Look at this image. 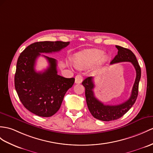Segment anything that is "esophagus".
I'll return each mask as SVG.
<instances>
[{
  "label": "esophagus",
  "mask_w": 153,
  "mask_h": 153,
  "mask_svg": "<svg viewBox=\"0 0 153 153\" xmlns=\"http://www.w3.org/2000/svg\"><path fill=\"white\" fill-rule=\"evenodd\" d=\"M83 78L80 74H77L75 76V83L76 84H80L82 82Z\"/></svg>",
  "instance_id": "esophagus-1"
}]
</instances>
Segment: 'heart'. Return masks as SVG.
Listing matches in <instances>:
<instances>
[{"mask_svg": "<svg viewBox=\"0 0 153 153\" xmlns=\"http://www.w3.org/2000/svg\"><path fill=\"white\" fill-rule=\"evenodd\" d=\"M104 52L97 49L85 50L78 53L74 58V65L77 68L85 69L95 64L99 61L102 65L106 61Z\"/></svg>", "mask_w": 153, "mask_h": 153, "instance_id": "heart-1", "label": "heart"}]
</instances>
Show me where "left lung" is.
Returning <instances> with one entry per match:
<instances>
[{
    "label": "left lung",
    "instance_id": "obj_1",
    "mask_svg": "<svg viewBox=\"0 0 153 153\" xmlns=\"http://www.w3.org/2000/svg\"><path fill=\"white\" fill-rule=\"evenodd\" d=\"M117 48V54L110 62L111 64L123 62H129L134 67L136 72V80L132 89L130 98L118 105H105L95 97L94 89L95 85L93 79L89 76L85 79L82 84L85 88V95L88 109L95 118L103 121H114L121 117L131 108L135 103L138 95L139 82L141 78V68L137 61L136 56L132 52L124 47L115 45Z\"/></svg>",
    "mask_w": 153,
    "mask_h": 153
}]
</instances>
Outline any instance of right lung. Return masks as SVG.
<instances>
[{
    "label": "right lung",
    "instance_id": "right-lung-1",
    "mask_svg": "<svg viewBox=\"0 0 153 153\" xmlns=\"http://www.w3.org/2000/svg\"><path fill=\"white\" fill-rule=\"evenodd\" d=\"M69 44L59 41L36 42L26 48L18 58L15 88L23 106L38 116L48 117L57 112L74 79L58 75L56 59L45 55L49 66L43 72H36V59L40 53H56Z\"/></svg>",
    "mask_w": 153,
    "mask_h": 153
}]
</instances>
